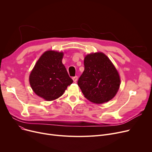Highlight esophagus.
I'll return each mask as SVG.
<instances>
[{
    "label": "esophagus",
    "mask_w": 152,
    "mask_h": 152,
    "mask_svg": "<svg viewBox=\"0 0 152 152\" xmlns=\"http://www.w3.org/2000/svg\"><path fill=\"white\" fill-rule=\"evenodd\" d=\"M72 79H73V80L74 82H76L77 80V76H76L75 77H73V78H72Z\"/></svg>",
    "instance_id": "1"
}]
</instances>
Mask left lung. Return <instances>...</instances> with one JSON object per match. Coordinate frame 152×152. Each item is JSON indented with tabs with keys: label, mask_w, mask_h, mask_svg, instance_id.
<instances>
[{
	"label": "left lung",
	"mask_w": 152,
	"mask_h": 152,
	"mask_svg": "<svg viewBox=\"0 0 152 152\" xmlns=\"http://www.w3.org/2000/svg\"><path fill=\"white\" fill-rule=\"evenodd\" d=\"M84 71L77 84L84 97L100 104L115 97L121 84V78L113 63L103 52L85 56Z\"/></svg>",
	"instance_id": "1"
}]
</instances>
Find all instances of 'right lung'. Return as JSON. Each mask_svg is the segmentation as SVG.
<instances>
[{"label": "right lung", "mask_w": 152, "mask_h": 152, "mask_svg": "<svg viewBox=\"0 0 152 152\" xmlns=\"http://www.w3.org/2000/svg\"><path fill=\"white\" fill-rule=\"evenodd\" d=\"M64 53L47 50L39 57L29 76L34 92L46 101L57 99L73 81L62 63Z\"/></svg>", "instance_id": "1"}]
</instances>
